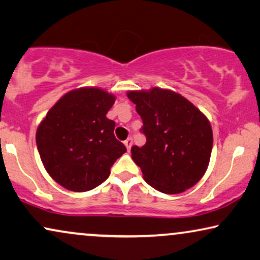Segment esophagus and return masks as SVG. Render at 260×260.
<instances>
[{"instance_id":"1","label":"esophagus","mask_w":260,"mask_h":260,"mask_svg":"<svg viewBox=\"0 0 260 260\" xmlns=\"http://www.w3.org/2000/svg\"><path fill=\"white\" fill-rule=\"evenodd\" d=\"M124 145H126L127 150L129 151L131 147H132V145H133V138H127V139L124 140Z\"/></svg>"}]
</instances>
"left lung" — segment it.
Returning a JSON list of instances; mask_svg holds the SVG:
<instances>
[{"mask_svg": "<svg viewBox=\"0 0 260 260\" xmlns=\"http://www.w3.org/2000/svg\"><path fill=\"white\" fill-rule=\"evenodd\" d=\"M127 96L144 123L146 144L131 152L146 183L170 195L195 185L208 168L213 148L212 126L205 114L172 90L152 88Z\"/></svg>", "mask_w": 260, "mask_h": 260, "instance_id": "8db88e82", "label": "left lung"}]
</instances>
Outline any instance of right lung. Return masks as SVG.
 Instances as JSON below:
<instances>
[{
  "label": "right lung",
  "instance_id": "obj_1",
  "mask_svg": "<svg viewBox=\"0 0 260 260\" xmlns=\"http://www.w3.org/2000/svg\"><path fill=\"white\" fill-rule=\"evenodd\" d=\"M115 96L100 88L65 94L48 110L37 129V146L48 175L71 191L99 186L126 147L114 136L107 113Z\"/></svg>",
  "mask_w": 260,
  "mask_h": 260
}]
</instances>
